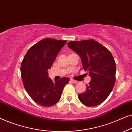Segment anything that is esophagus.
Wrapping results in <instances>:
<instances>
[{
	"label": "esophagus",
	"mask_w": 132,
	"mask_h": 132,
	"mask_svg": "<svg viewBox=\"0 0 132 132\" xmlns=\"http://www.w3.org/2000/svg\"><path fill=\"white\" fill-rule=\"evenodd\" d=\"M70 81H71L72 83H73V84H76V83H77V81L73 80V79H70Z\"/></svg>",
	"instance_id": "esophagus-1"
}]
</instances>
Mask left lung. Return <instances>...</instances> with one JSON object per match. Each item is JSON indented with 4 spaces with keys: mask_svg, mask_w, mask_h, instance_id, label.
Returning a JSON list of instances; mask_svg holds the SVG:
<instances>
[{
    "mask_svg": "<svg viewBox=\"0 0 132 132\" xmlns=\"http://www.w3.org/2000/svg\"><path fill=\"white\" fill-rule=\"evenodd\" d=\"M68 47L75 52L82 66L91 77L86 90L78 95L79 100L87 106H96L104 102L115 82L116 65L111 52L94 39L70 41Z\"/></svg>",
    "mask_w": 132,
    "mask_h": 132,
    "instance_id": "1",
    "label": "left lung"
}]
</instances>
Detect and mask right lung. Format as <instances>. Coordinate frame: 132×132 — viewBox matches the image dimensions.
<instances>
[{
    "instance_id": "1",
    "label": "right lung",
    "mask_w": 132,
    "mask_h": 132,
    "mask_svg": "<svg viewBox=\"0 0 132 132\" xmlns=\"http://www.w3.org/2000/svg\"><path fill=\"white\" fill-rule=\"evenodd\" d=\"M67 41L43 39L30 47L24 56L20 71L25 89L35 103L49 107L61 98L68 77L52 80L48 70L51 68L57 54Z\"/></svg>"
}]
</instances>
